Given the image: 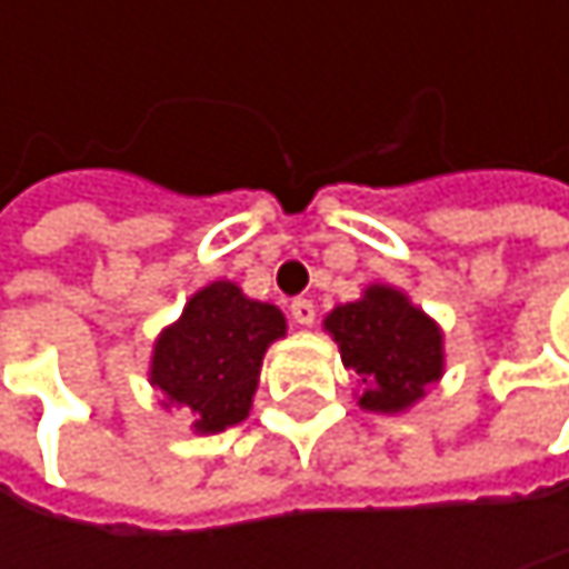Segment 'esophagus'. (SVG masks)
Segmentation results:
<instances>
[{
	"label": "esophagus",
	"instance_id": "obj_1",
	"mask_svg": "<svg viewBox=\"0 0 569 569\" xmlns=\"http://www.w3.org/2000/svg\"><path fill=\"white\" fill-rule=\"evenodd\" d=\"M289 312H292V319H296L299 326H312V322H316V306H312V299H306V296L292 299V302H289Z\"/></svg>",
	"mask_w": 569,
	"mask_h": 569
}]
</instances>
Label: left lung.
<instances>
[{"label":"left lung","instance_id":"obj_1","mask_svg":"<svg viewBox=\"0 0 569 569\" xmlns=\"http://www.w3.org/2000/svg\"><path fill=\"white\" fill-rule=\"evenodd\" d=\"M326 329L366 382L362 408L401 411L441 376V332L398 289L372 286L359 302L336 306Z\"/></svg>","mask_w":569,"mask_h":569}]
</instances>
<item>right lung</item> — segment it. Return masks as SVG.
I'll list each match as a JSON object with an SVG mask.
<instances>
[{"instance_id": "1", "label": "right lung", "mask_w": 569, "mask_h": 569, "mask_svg": "<svg viewBox=\"0 0 569 569\" xmlns=\"http://www.w3.org/2000/svg\"><path fill=\"white\" fill-rule=\"evenodd\" d=\"M286 332L283 312L233 283L200 289L158 339L151 382L193 411L197 431H223L250 415L263 352Z\"/></svg>"}]
</instances>
